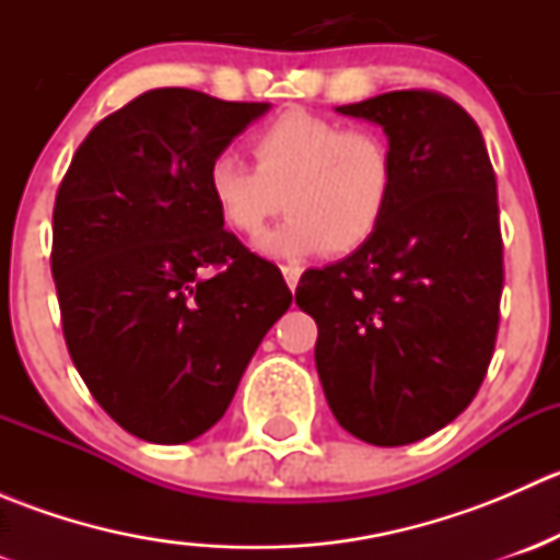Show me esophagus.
Listing matches in <instances>:
<instances>
[{"mask_svg":"<svg viewBox=\"0 0 560 560\" xmlns=\"http://www.w3.org/2000/svg\"><path fill=\"white\" fill-rule=\"evenodd\" d=\"M281 273H284L287 287H290V290H295L298 281H301L303 268H298V265H281Z\"/></svg>","mask_w":560,"mask_h":560,"instance_id":"34e87169","label":"esophagus"}]
</instances>
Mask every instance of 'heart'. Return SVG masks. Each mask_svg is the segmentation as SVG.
Segmentation results:
<instances>
[{"mask_svg":"<svg viewBox=\"0 0 560 560\" xmlns=\"http://www.w3.org/2000/svg\"><path fill=\"white\" fill-rule=\"evenodd\" d=\"M248 145L257 165L222 151L208 165L206 186L224 224L246 238L290 208L292 217L259 238L265 254H347L380 230L395 186V156L382 135L290 107Z\"/></svg>","mask_w":560,"mask_h":560,"instance_id":"1","label":"heart"}]
</instances>
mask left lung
Instances as JSON below:
<instances>
[{"label":"left lung","instance_id":"left-lung-1","mask_svg":"<svg viewBox=\"0 0 560 560\" xmlns=\"http://www.w3.org/2000/svg\"><path fill=\"white\" fill-rule=\"evenodd\" d=\"M385 129L395 186L380 230L306 270L316 374L341 428L376 447L442 431L482 385L499 332L504 246L495 173L477 121L436 92L336 107Z\"/></svg>","mask_w":560,"mask_h":560}]
</instances>
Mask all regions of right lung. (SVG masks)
I'll list each match as a JSON object with an SVG mask.
<instances>
[{
  "mask_svg": "<svg viewBox=\"0 0 560 560\" xmlns=\"http://www.w3.org/2000/svg\"><path fill=\"white\" fill-rule=\"evenodd\" d=\"M268 110L151 89L89 132L59 186L50 270L67 349L94 400L143 442L217 425L292 303L206 186L213 156Z\"/></svg>",
  "mask_w": 560,
  "mask_h": 560,
  "instance_id": "obj_1",
  "label": "right lung"
}]
</instances>
